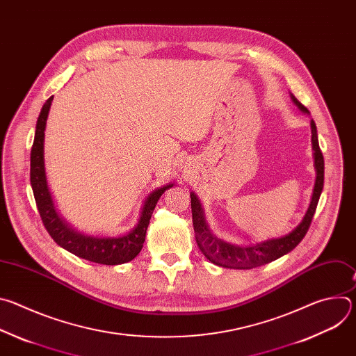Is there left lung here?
Wrapping results in <instances>:
<instances>
[{
    "instance_id": "8db88e82",
    "label": "left lung",
    "mask_w": 356,
    "mask_h": 356,
    "mask_svg": "<svg viewBox=\"0 0 356 356\" xmlns=\"http://www.w3.org/2000/svg\"><path fill=\"white\" fill-rule=\"evenodd\" d=\"M293 101L296 106L302 111L309 113V110L304 107L300 101L294 97ZM312 140H313V149H314V162L317 169V180L314 186L313 198L310 202V207L307 210L306 217L300 222L297 228H294L289 235L283 238L269 239L261 243H257L253 246H235L231 243H227L217 236H214L206 221L204 216H202V210L200 206V201L195 197L194 193L190 194L191 197V214H193V227H194V236L195 242L198 245V249L201 250L211 264L229 268V269H253L266 264H270L279 258H282L286 253L293 250L301 239L306 236L310 224L313 221V217L316 214V209L318 204V200L324 187V156L318 145V136H317V127L316 122L312 120Z\"/></svg>"
}]
</instances>
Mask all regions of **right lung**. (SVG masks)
<instances>
[{"label": "right lung", "mask_w": 356, "mask_h": 356, "mask_svg": "<svg viewBox=\"0 0 356 356\" xmlns=\"http://www.w3.org/2000/svg\"><path fill=\"white\" fill-rule=\"evenodd\" d=\"M54 97L47 98L43 104L40 114L36 122L35 139L31 150V186L33 190L36 207L42 222L52 236V239L65 248L66 250L72 252L73 255L87 259L94 264L99 265H121L132 261L138 253L140 252L146 229L149 225V220L154 214L156 207V202L161 195L170 188L173 184L163 186L154 193H150L149 197L145 200V206L142 209V214L139 218L138 225L127 235L118 238H94L79 234L67 227L60 217L58 216L52 198H50L46 177H44V166H43V139H44V127L49 114L50 104H52Z\"/></svg>", "instance_id": "add662e5"}]
</instances>
